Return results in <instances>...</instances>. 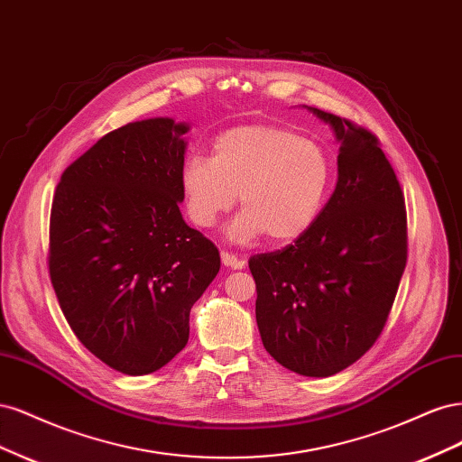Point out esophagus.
<instances>
[{"instance_id":"1","label":"esophagus","mask_w":462,"mask_h":462,"mask_svg":"<svg viewBox=\"0 0 462 462\" xmlns=\"http://www.w3.org/2000/svg\"><path fill=\"white\" fill-rule=\"evenodd\" d=\"M221 262H223V265H227V268H235V270H241L245 265V260L229 253V250H221Z\"/></svg>"}]
</instances>
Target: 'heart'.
Instances as JSON below:
<instances>
[{"label":"heart","mask_w":462,"mask_h":462,"mask_svg":"<svg viewBox=\"0 0 462 462\" xmlns=\"http://www.w3.org/2000/svg\"><path fill=\"white\" fill-rule=\"evenodd\" d=\"M179 183L199 227H212L239 192L245 209L231 236L245 241L265 233L273 243H291L314 226L326 204L331 160L318 143L282 125H245L216 138L212 158L189 156Z\"/></svg>","instance_id":"b5f03b06"}]
</instances>
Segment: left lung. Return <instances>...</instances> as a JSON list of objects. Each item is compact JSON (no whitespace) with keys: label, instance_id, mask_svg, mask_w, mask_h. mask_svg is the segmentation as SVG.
Returning a JSON list of instances; mask_svg holds the SVG:
<instances>
[{"label":"left lung","instance_id":"left-lung-1","mask_svg":"<svg viewBox=\"0 0 462 462\" xmlns=\"http://www.w3.org/2000/svg\"><path fill=\"white\" fill-rule=\"evenodd\" d=\"M341 141L339 180L314 226L292 245L254 254L256 321L279 365L328 377L380 337L407 265V208L380 138L314 107Z\"/></svg>","mask_w":462,"mask_h":462}]
</instances>
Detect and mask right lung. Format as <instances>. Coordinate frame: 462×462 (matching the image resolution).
Returning <instances> with one entry per match:
<instances>
[{
    "label": "right lung",
    "instance_id": "right-lung-1",
    "mask_svg": "<svg viewBox=\"0 0 462 462\" xmlns=\"http://www.w3.org/2000/svg\"><path fill=\"white\" fill-rule=\"evenodd\" d=\"M187 125L129 123L67 167L53 194L48 270L77 339L104 365L143 375L189 341V316L219 250L180 216Z\"/></svg>",
    "mask_w": 462,
    "mask_h": 462
}]
</instances>
